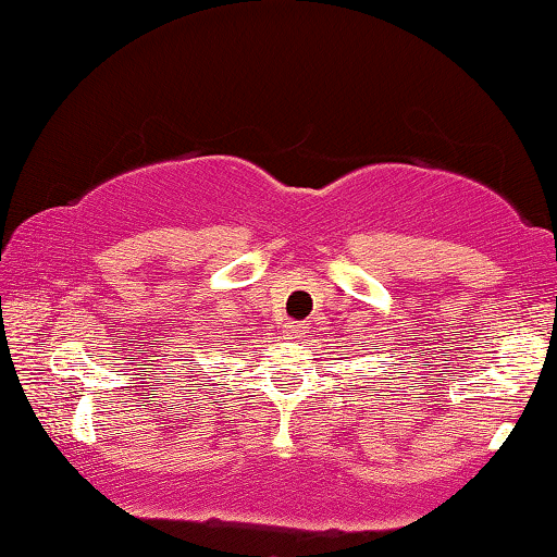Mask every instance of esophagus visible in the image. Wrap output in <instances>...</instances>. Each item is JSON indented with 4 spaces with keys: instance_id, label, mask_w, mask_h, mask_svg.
<instances>
[{
    "instance_id": "esophagus-1",
    "label": "esophagus",
    "mask_w": 557,
    "mask_h": 557,
    "mask_svg": "<svg viewBox=\"0 0 557 557\" xmlns=\"http://www.w3.org/2000/svg\"><path fill=\"white\" fill-rule=\"evenodd\" d=\"M288 335L294 341H304V335H306V331H304V325H290L288 327Z\"/></svg>"
}]
</instances>
